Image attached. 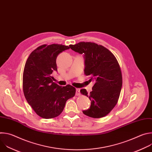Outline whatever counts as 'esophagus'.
<instances>
[{
    "label": "esophagus",
    "instance_id": "1",
    "mask_svg": "<svg viewBox=\"0 0 152 152\" xmlns=\"http://www.w3.org/2000/svg\"><path fill=\"white\" fill-rule=\"evenodd\" d=\"M80 89L79 88H76V96H79L80 95Z\"/></svg>",
    "mask_w": 152,
    "mask_h": 152
}]
</instances>
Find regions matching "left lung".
I'll use <instances>...</instances> for the list:
<instances>
[{"instance_id":"obj_1","label":"left lung","mask_w":152,"mask_h":152,"mask_svg":"<svg viewBox=\"0 0 152 152\" xmlns=\"http://www.w3.org/2000/svg\"><path fill=\"white\" fill-rule=\"evenodd\" d=\"M76 52L84 54V73L94 83L88 94L85 89L80 93L91 100V106L83 113L98 118L109 114L116 105L122 87V75L115 56L106 48L94 42H80L69 46Z\"/></svg>"}]
</instances>
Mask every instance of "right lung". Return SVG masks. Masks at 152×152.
<instances>
[{
    "instance_id": "add662e5",
    "label": "right lung",
    "mask_w": 152,
    "mask_h": 152,
    "mask_svg": "<svg viewBox=\"0 0 152 152\" xmlns=\"http://www.w3.org/2000/svg\"><path fill=\"white\" fill-rule=\"evenodd\" d=\"M69 49L62 45H42L30 54L26 62L23 76L24 95L35 113L43 118L58 116L67 100L75 95L76 88L73 86H59L51 76L53 72H57V56Z\"/></svg>"
}]
</instances>
